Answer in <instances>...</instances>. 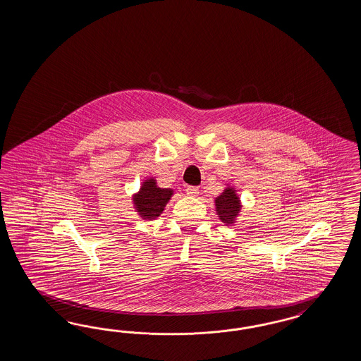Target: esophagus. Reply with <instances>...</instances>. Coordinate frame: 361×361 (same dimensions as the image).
<instances>
[{"mask_svg":"<svg viewBox=\"0 0 361 361\" xmlns=\"http://www.w3.org/2000/svg\"><path fill=\"white\" fill-rule=\"evenodd\" d=\"M198 193H200V190H198L197 186H188L186 188V195L188 196L196 197L198 196Z\"/></svg>","mask_w":361,"mask_h":361,"instance_id":"34e87169","label":"esophagus"}]
</instances>
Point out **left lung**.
<instances>
[{
	"label": "left lung",
	"instance_id": "1",
	"mask_svg": "<svg viewBox=\"0 0 361 361\" xmlns=\"http://www.w3.org/2000/svg\"><path fill=\"white\" fill-rule=\"evenodd\" d=\"M240 200L233 188L225 189L221 196L216 198V209L219 217L225 224H233L240 213Z\"/></svg>",
	"mask_w": 361,
	"mask_h": 361
}]
</instances>
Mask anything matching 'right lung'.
I'll return each instance as SVG.
<instances>
[{
    "label": "right lung",
    "mask_w": 361,
    "mask_h": 361,
    "mask_svg": "<svg viewBox=\"0 0 361 361\" xmlns=\"http://www.w3.org/2000/svg\"><path fill=\"white\" fill-rule=\"evenodd\" d=\"M172 195V189H161L156 185L154 178H149L142 183L140 192L133 198V204L142 219H157Z\"/></svg>",
    "instance_id": "add662e5"
}]
</instances>
